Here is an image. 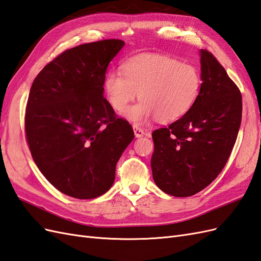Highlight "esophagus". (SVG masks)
I'll return each mask as SVG.
<instances>
[{"instance_id": "esophagus-1", "label": "esophagus", "mask_w": 261, "mask_h": 261, "mask_svg": "<svg viewBox=\"0 0 261 261\" xmlns=\"http://www.w3.org/2000/svg\"><path fill=\"white\" fill-rule=\"evenodd\" d=\"M134 134H135V136L137 138H139V137H143L145 135V132L143 128L138 127V126H134Z\"/></svg>"}]
</instances>
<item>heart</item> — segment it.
<instances>
[{
	"instance_id": "b5f03b06",
	"label": "heart",
	"mask_w": 261,
	"mask_h": 261,
	"mask_svg": "<svg viewBox=\"0 0 261 261\" xmlns=\"http://www.w3.org/2000/svg\"><path fill=\"white\" fill-rule=\"evenodd\" d=\"M200 88L201 75L196 67L156 54L126 60L122 71L113 70L104 79L108 101L117 112L127 108L138 92L139 102L124 113L137 125L153 117L160 122L180 118L192 108Z\"/></svg>"
}]
</instances>
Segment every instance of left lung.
Here are the masks:
<instances>
[{
	"label": "left lung",
	"instance_id": "8db88e82",
	"mask_svg": "<svg viewBox=\"0 0 261 261\" xmlns=\"http://www.w3.org/2000/svg\"><path fill=\"white\" fill-rule=\"evenodd\" d=\"M201 89L187 113L152 132L154 183L177 198L194 195L213 182L233 150L242 122V93L224 67L201 50Z\"/></svg>",
	"mask_w": 261,
	"mask_h": 261
}]
</instances>
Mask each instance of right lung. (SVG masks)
Here are the masks:
<instances>
[{
	"mask_svg": "<svg viewBox=\"0 0 261 261\" xmlns=\"http://www.w3.org/2000/svg\"><path fill=\"white\" fill-rule=\"evenodd\" d=\"M104 39L68 49L33 81L25 135L40 172L60 192L80 200L104 194L134 138L132 125L104 97L109 63L124 46Z\"/></svg>",
	"mask_w": 261,
	"mask_h": 261,
	"instance_id": "add662e5",
	"label": "right lung"
}]
</instances>
